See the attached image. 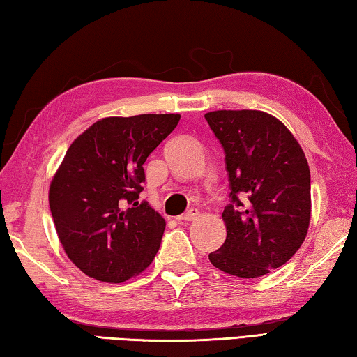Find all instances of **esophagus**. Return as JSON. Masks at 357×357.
Here are the masks:
<instances>
[{
    "mask_svg": "<svg viewBox=\"0 0 357 357\" xmlns=\"http://www.w3.org/2000/svg\"><path fill=\"white\" fill-rule=\"evenodd\" d=\"M198 215H200V211H198V209H190V211H187L185 214L179 215L178 220H181V222H192V220H195Z\"/></svg>",
    "mask_w": 357,
    "mask_h": 357,
    "instance_id": "1",
    "label": "esophagus"
}]
</instances>
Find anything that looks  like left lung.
Wrapping results in <instances>:
<instances>
[{
    "label": "left lung",
    "instance_id": "obj_1",
    "mask_svg": "<svg viewBox=\"0 0 357 357\" xmlns=\"http://www.w3.org/2000/svg\"><path fill=\"white\" fill-rule=\"evenodd\" d=\"M225 149L231 204L227 239L209 261L229 275L255 279L280 268L304 243L312 215L305 154L280 119L259 110L204 114Z\"/></svg>",
    "mask_w": 357,
    "mask_h": 357
}]
</instances>
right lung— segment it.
<instances>
[{"label":"right lung","instance_id":"1","mask_svg":"<svg viewBox=\"0 0 357 357\" xmlns=\"http://www.w3.org/2000/svg\"><path fill=\"white\" fill-rule=\"evenodd\" d=\"M179 119L178 113L108 116L72 142L48 203L66 255L88 277L121 283L153 263L165 219L138 202L143 164Z\"/></svg>","mask_w":357,"mask_h":357}]
</instances>
